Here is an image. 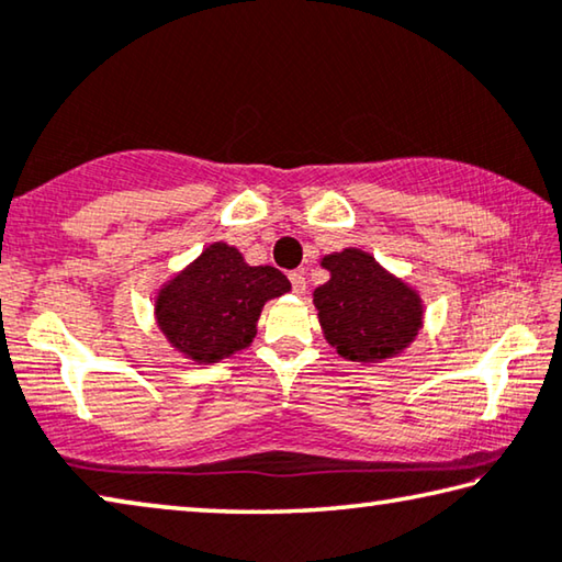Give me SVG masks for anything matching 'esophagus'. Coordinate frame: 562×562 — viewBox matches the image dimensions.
<instances>
[{
	"mask_svg": "<svg viewBox=\"0 0 562 562\" xmlns=\"http://www.w3.org/2000/svg\"><path fill=\"white\" fill-rule=\"evenodd\" d=\"M290 282H292V290L297 292V295H302V292H305V288H307V280H305V272H290Z\"/></svg>",
	"mask_w": 562,
	"mask_h": 562,
	"instance_id": "obj_1",
	"label": "esophagus"
}]
</instances>
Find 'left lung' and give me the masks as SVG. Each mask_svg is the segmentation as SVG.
Returning a JSON list of instances; mask_svg holds the SVG:
<instances>
[{
	"label": "left lung",
	"mask_w": 562,
	"mask_h": 562,
	"mask_svg": "<svg viewBox=\"0 0 562 562\" xmlns=\"http://www.w3.org/2000/svg\"><path fill=\"white\" fill-rule=\"evenodd\" d=\"M329 280L313 292L325 340L345 360L375 364L397 358L423 327L417 290L364 249L347 247L319 262Z\"/></svg>",
	"instance_id": "8db88e82"
}]
</instances>
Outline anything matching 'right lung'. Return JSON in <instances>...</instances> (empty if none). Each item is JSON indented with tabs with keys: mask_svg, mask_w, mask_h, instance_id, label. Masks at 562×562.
<instances>
[{
	"mask_svg": "<svg viewBox=\"0 0 562 562\" xmlns=\"http://www.w3.org/2000/svg\"><path fill=\"white\" fill-rule=\"evenodd\" d=\"M284 292L278 267H252L237 247L212 243L157 290V327L187 360L212 364L252 345L265 302Z\"/></svg>",
	"mask_w": 562,
	"mask_h": 562,
	"instance_id": "obj_1",
	"label": "right lung"
}]
</instances>
